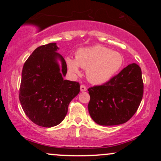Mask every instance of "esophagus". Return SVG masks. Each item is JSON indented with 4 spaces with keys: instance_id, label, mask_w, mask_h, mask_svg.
<instances>
[{
    "instance_id": "34e87169",
    "label": "esophagus",
    "mask_w": 161,
    "mask_h": 161,
    "mask_svg": "<svg viewBox=\"0 0 161 161\" xmlns=\"http://www.w3.org/2000/svg\"><path fill=\"white\" fill-rule=\"evenodd\" d=\"M87 90V88L85 86H83V85H82V86H80V91L81 92H86Z\"/></svg>"
}]
</instances>
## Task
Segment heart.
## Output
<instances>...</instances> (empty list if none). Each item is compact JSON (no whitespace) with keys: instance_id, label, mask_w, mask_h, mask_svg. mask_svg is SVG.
<instances>
[{"instance_id":"b5f03b06","label":"heart","mask_w":161,"mask_h":161,"mask_svg":"<svg viewBox=\"0 0 161 161\" xmlns=\"http://www.w3.org/2000/svg\"><path fill=\"white\" fill-rule=\"evenodd\" d=\"M65 61L71 73L78 75L80 67L86 69V76L92 83L103 85L117 74L123 65L121 53L103 46L82 47L75 53V59L67 56Z\"/></svg>"}]
</instances>
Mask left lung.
I'll use <instances>...</instances> for the list:
<instances>
[{
	"label": "left lung",
	"mask_w": 161,
	"mask_h": 161,
	"mask_svg": "<svg viewBox=\"0 0 161 161\" xmlns=\"http://www.w3.org/2000/svg\"><path fill=\"white\" fill-rule=\"evenodd\" d=\"M142 70L131 64L105 84L88 89V109L92 119L101 125L125 123L136 114L143 97Z\"/></svg>",
	"instance_id": "obj_1"
}]
</instances>
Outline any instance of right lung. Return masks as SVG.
Wrapping results in <instances>:
<instances>
[{"label":"right lung","mask_w":161,"mask_h":161,"mask_svg":"<svg viewBox=\"0 0 161 161\" xmlns=\"http://www.w3.org/2000/svg\"><path fill=\"white\" fill-rule=\"evenodd\" d=\"M57 43L40 46L24 64L19 101L25 115L38 125L55 126L64 120L70 101L79 93L76 82L64 80L67 68Z\"/></svg>","instance_id":"1"}]
</instances>
